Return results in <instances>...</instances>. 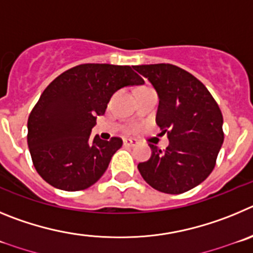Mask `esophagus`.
Returning <instances> with one entry per match:
<instances>
[{"instance_id": "obj_1", "label": "esophagus", "mask_w": 253, "mask_h": 253, "mask_svg": "<svg viewBox=\"0 0 253 253\" xmlns=\"http://www.w3.org/2000/svg\"><path fill=\"white\" fill-rule=\"evenodd\" d=\"M137 140H135V138H125L124 140V145L125 146H129V147H133L137 145Z\"/></svg>"}]
</instances>
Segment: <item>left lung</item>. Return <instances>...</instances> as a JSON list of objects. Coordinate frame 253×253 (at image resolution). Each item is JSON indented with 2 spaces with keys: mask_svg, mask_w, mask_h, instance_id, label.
<instances>
[{
  "mask_svg": "<svg viewBox=\"0 0 253 253\" xmlns=\"http://www.w3.org/2000/svg\"><path fill=\"white\" fill-rule=\"evenodd\" d=\"M133 69L158 92L156 124L170 142L164 151L149 143L151 158L138 164V171L159 192H188L214 169L224 140L222 112L206 85L176 65H135Z\"/></svg>",
  "mask_w": 253,
  "mask_h": 253,
  "instance_id": "1",
  "label": "left lung"
}]
</instances>
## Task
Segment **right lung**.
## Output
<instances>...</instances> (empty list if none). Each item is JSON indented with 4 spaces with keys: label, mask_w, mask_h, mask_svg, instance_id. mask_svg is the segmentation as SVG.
Masks as SVG:
<instances>
[{
    "label": "right lung",
    "mask_w": 253,
    "mask_h": 253,
    "mask_svg": "<svg viewBox=\"0 0 253 253\" xmlns=\"http://www.w3.org/2000/svg\"><path fill=\"white\" fill-rule=\"evenodd\" d=\"M143 84L128 65L81 64L46 87L27 120V145L36 171L54 188L77 192L101 179L120 137L90 140L97 116L104 115L118 89Z\"/></svg>",
    "instance_id": "1"
}]
</instances>
